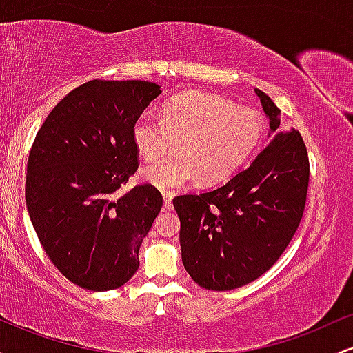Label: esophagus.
<instances>
[{"instance_id": "obj_1", "label": "esophagus", "mask_w": 353, "mask_h": 353, "mask_svg": "<svg viewBox=\"0 0 353 353\" xmlns=\"http://www.w3.org/2000/svg\"><path fill=\"white\" fill-rule=\"evenodd\" d=\"M164 197V210H172V194L171 192H163Z\"/></svg>"}]
</instances>
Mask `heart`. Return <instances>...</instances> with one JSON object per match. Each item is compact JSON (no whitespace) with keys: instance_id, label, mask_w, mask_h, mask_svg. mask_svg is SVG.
<instances>
[{"instance_id":"heart-1","label":"heart","mask_w":353,"mask_h":353,"mask_svg":"<svg viewBox=\"0 0 353 353\" xmlns=\"http://www.w3.org/2000/svg\"><path fill=\"white\" fill-rule=\"evenodd\" d=\"M264 132V119L250 108L208 92H184L164 104L163 119L143 112L132 124V141L149 165L144 181L159 189H179L228 179L252 156Z\"/></svg>"}]
</instances>
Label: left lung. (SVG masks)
Returning <instances> with one entry per match:
<instances>
[{
    "mask_svg": "<svg viewBox=\"0 0 353 353\" xmlns=\"http://www.w3.org/2000/svg\"><path fill=\"white\" fill-rule=\"evenodd\" d=\"M269 117V145L244 171L204 194L174 197L181 219L182 264L208 290H232L272 267L292 241L309 189V156L301 132L279 131L281 109L254 89Z\"/></svg>",
    "mask_w": 353,
    "mask_h": 353,
    "instance_id": "1",
    "label": "left lung"
}]
</instances>
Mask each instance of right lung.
<instances>
[{"label":"right lung","mask_w":353,"mask_h":353,"mask_svg":"<svg viewBox=\"0 0 353 353\" xmlns=\"http://www.w3.org/2000/svg\"><path fill=\"white\" fill-rule=\"evenodd\" d=\"M159 94L149 81L92 79L64 96L36 134L28 212L56 269L86 290L117 289L136 274L163 208L151 184L119 192L139 165L132 124Z\"/></svg>","instance_id":"1"}]
</instances>
